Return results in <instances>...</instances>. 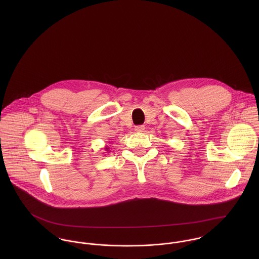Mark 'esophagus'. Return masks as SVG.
Instances as JSON below:
<instances>
[{"mask_svg": "<svg viewBox=\"0 0 259 259\" xmlns=\"http://www.w3.org/2000/svg\"><path fill=\"white\" fill-rule=\"evenodd\" d=\"M144 130H145V125H137L135 127V131L138 132V133H143Z\"/></svg>", "mask_w": 259, "mask_h": 259, "instance_id": "1", "label": "esophagus"}]
</instances>
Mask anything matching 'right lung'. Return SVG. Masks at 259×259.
Masks as SVG:
<instances>
[{
	"mask_svg": "<svg viewBox=\"0 0 259 259\" xmlns=\"http://www.w3.org/2000/svg\"><path fill=\"white\" fill-rule=\"evenodd\" d=\"M105 148V151H110V148L108 146H106V148Z\"/></svg>",
	"mask_w": 259,
	"mask_h": 259,
	"instance_id": "obj_1",
	"label": "right lung"
}]
</instances>
